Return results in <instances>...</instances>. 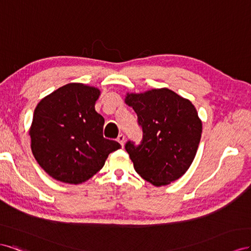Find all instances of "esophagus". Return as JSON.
Returning a JSON list of instances; mask_svg holds the SVG:
<instances>
[{"label": "esophagus", "mask_w": 251, "mask_h": 251, "mask_svg": "<svg viewBox=\"0 0 251 251\" xmlns=\"http://www.w3.org/2000/svg\"><path fill=\"white\" fill-rule=\"evenodd\" d=\"M118 142L120 143V144L123 146L124 145V142H125V135L123 134V133H120L119 135H118Z\"/></svg>", "instance_id": "34e87169"}]
</instances>
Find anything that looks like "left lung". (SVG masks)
<instances>
[{"label":"left lung","instance_id":"obj_1","mask_svg":"<svg viewBox=\"0 0 251 251\" xmlns=\"http://www.w3.org/2000/svg\"><path fill=\"white\" fill-rule=\"evenodd\" d=\"M125 102L137 113L143 131L139 145L132 141L125 144L135 171L155 186L180 178L201 140L202 122L195 106L167 88L128 94Z\"/></svg>","mask_w":251,"mask_h":251}]
</instances>
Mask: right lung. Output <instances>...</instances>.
I'll return each instance as SVG.
<instances>
[{"label": "right lung", "mask_w": 251, "mask_h": 251, "mask_svg": "<svg viewBox=\"0 0 251 251\" xmlns=\"http://www.w3.org/2000/svg\"><path fill=\"white\" fill-rule=\"evenodd\" d=\"M100 90L70 83L35 107L30 128L31 150L53 178L80 184L102 169L120 143L103 137L104 118L95 109Z\"/></svg>", "instance_id": "1"}]
</instances>
